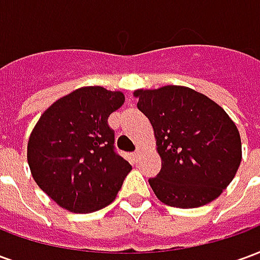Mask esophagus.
I'll list each match as a JSON object with an SVG mask.
<instances>
[{"label":"esophagus","mask_w":260,"mask_h":260,"mask_svg":"<svg viewBox=\"0 0 260 260\" xmlns=\"http://www.w3.org/2000/svg\"><path fill=\"white\" fill-rule=\"evenodd\" d=\"M141 154H142V149H139V147H138L135 152H134V158H135L136 161L139 160V157H141Z\"/></svg>","instance_id":"esophagus-1"}]
</instances>
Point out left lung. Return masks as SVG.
Segmentation results:
<instances>
[{
  "instance_id": "8db88e82",
  "label": "left lung",
  "mask_w": 260,
  "mask_h": 260,
  "mask_svg": "<svg viewBox=\"0 0 260 260\" xmlns=\"http://www.w3.org/2000/svg\"><path fill=\"white\" fill-rule=\"evenodd\" d=\"M154 131L161 170L149 180L158 201L192 209L214 201L237 174V126L218 104L185 86L135 90Z\"/></svg>"
}]
</instances>
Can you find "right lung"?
<instances>
[{
    "mask_svg": "<svg viewBox=\"0 0 260 260\" xmlns=\"http://www.w3.org/2000/svg\"><path fill=\"white\" fill-rule=\"evenodd\" d=\"M125 102L102 86L76 89L42 114L27 142V163L36 184L72 213L110 205L132 166L114 149L110 114Z\"/></svg>",
    "mask_w": 260,
    "mask_h": 260,
    "instance_id": "add662e5",
    "label": "right lung"
}]
</instances>
